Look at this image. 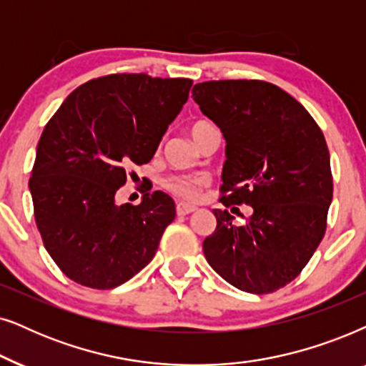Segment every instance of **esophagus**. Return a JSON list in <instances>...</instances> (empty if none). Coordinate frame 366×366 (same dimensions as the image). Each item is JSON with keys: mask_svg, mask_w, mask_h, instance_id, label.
Returning a JSON list of instances; mask_svg holds the SVG:
<instances>
[{"mask_svg": "<svg viewBox=\"0 0 366 366\" xmlns=\"http://www.w3.org/2000/svg\"><path fill=\"white\" fill-rule=\"evenodd\" d=\"M194 211H196V207L191 206V204H184V202L177 204V216H187V214H191Z\"/></svg>", "mask_w": 366, "mask_h": 366, "instance_id": "1", "label": "esophagus"}]
</instances>
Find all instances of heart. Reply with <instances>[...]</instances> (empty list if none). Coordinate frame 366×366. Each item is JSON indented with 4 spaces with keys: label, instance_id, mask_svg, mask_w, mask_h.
Masks as SVG:
<instances>
[{
    "label": "heart",
    "instance_id": "obj_1",
    "mask_svg": "<svg viewBox=\"0 0 366 366\" xmlns=\"http://www.w3.org/2000/svg\"><path fill=\"white\" fill-rule=\"evenodd\" d=\"M211 129H214L211 124L199 120L194 122L191 129H189V132H191L194 142H196L204 132H207V130ZM207 182L209 179L206 175H172V177L165 180L164 187L180 199H194L197 197L199 191H201L204 186H207Z\"/></svg>",
    "mask_w": 366,
    "mask_h": 366
}]
</instances>
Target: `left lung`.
I'll return each mask as SVG.
<instances>
[{"label":"left lung","mask_w":366,"mask_h":366,"mask_svg":"<svg viewBox=\"0 0 366 366\" xmlns=\"http://www.w3.org/2000/svg\"><path fill=\"white\" fill-rule=\"evenodd\" d=\"M192 97L226 139L222 204L252 207L239 227L214 209L204 256L237 290L272 293L303 271L325 236L333 199L325 135L298 100L267 81H202Z\"/></svg>","instance_id":"obj_1"}]
</instances>
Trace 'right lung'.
Returning <instances> with one entry per match:
<instances>
[{
    "label": "right lung",
    "mask_w": 366,
    "mask_h": 366,
    "mask_svg": "<svg viewBox=\"0 0 366 366\" xmlns=\"http://www.w3.org/2000/svg\"><path fill=\"white\" fill-rule=\"evenodd\" d=\"M189 78L115 73L80 85L48 122L30 192L48 254L78 285L112 290L152 261L175 204L145 192L115 202L129 165L150 162L189 99ZM150 191V189H149Z\"/></svg>",
    "instance_id": "right-lung-1"
}]
</instances>
